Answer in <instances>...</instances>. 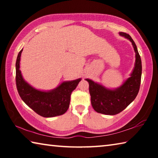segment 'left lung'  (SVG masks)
<instances>
[{
	"instance_id": "1",
	"label": "left lung",
	"mask_w": 158,
	"mask_h": 158,
	"mask_svg": "<svg viewBox=\"0 0 158 158\" xmlns=\"http://www.w3.org/2000/svg\"><path fill=\"white\" fill-rule=\"evenodd\" d=\"M119 35L132 42L135 52V68L130 77L114 89H108L91 79H85L89 84L93 108L98 113L106 115H116L123 111L137 97L140 88L142 66L137 46L128 34L120 32Z\"/></svg>"
}]
</instances>
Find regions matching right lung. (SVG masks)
I'll return each mask as SVG.
<instances>
[{
  "instance_id": "right-lung-1",
  "label": "right lung",
  "mask_w": 158,
  "mask_h": 158,
  "mask_svg": "<svg viewBox=\"0 0 158 158\" xmlns=\"http://www.w3.org/2000/svg\"><path fill=\"white\" fill-rule=\"evenodd\" d=\"M16 61V84L19 94L29 107L40 116L45 118L60 116L69 108L72 92L76 89L81 79L63 81L52 90L44 91L33 88L23 79L20 70L21 55Z\"/></svg>"
}]
</instances>
